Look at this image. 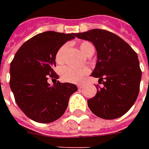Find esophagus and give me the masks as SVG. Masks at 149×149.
<instances>
[{"label":"esophagus","mask_w":149,"mask_h":149,"mask_svg":"<svg viewBox=\"0 0 149 149\" xmlns=\"http://www.w3.org/2000/svg\"><path fill=\"white\" fill-rule=\"evenodd\" d=\"M77 86H78V88H79V89H81V88L83 87L84 85H83V84H78Z\"/></svg>","instance_id":"1"}]
</instances>
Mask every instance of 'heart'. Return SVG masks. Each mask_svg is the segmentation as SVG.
I'll use <instances>...</instances> for the list:
<instances>
[{
  "label": "heart",
  "mask_w": 149,
  "mask_h": 149,
  "mask_svg": "<svg viewBox=\"0 0 149 149\" xmlns=\"http://www.w3.org/2000/svg\"><path fill=\"white\" fill-rule=\"evenodd\" d=\"M79 48L84 54H88L89 51L95 50L94 46L88 41H84L79 45ZM67 49V45H64L58 49L56 55H55V60L57 63H61L64 60V56ZM89 70L86 67L84 68H73V67H65L61 71V76L62 79L70 83H79L80 82L84 77L89 74Z\"/></svg>",
  "instance_id": "heart-1"
}]
</instances>
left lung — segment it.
Here are the masks:
<instances>
[{
    "instance_id": "obj_1",
    "label": "left lung",
    "mask_w": 149,
    "mask_h": 149,
    "mask_svg": "<svg viewBox=\"0 0 149 149\" xmlns=\"http://www.w3.org/2000/svg\"><path fill=\"white\" fill-rule=\"evenodd\" d=\"M76 37L95 45L97 62L91 76L99 78V82L105 79L104 87L97 86L95 96L87 101L90 110L104 119L123 116L139 92L142 72L138 54L123 39L105 30L76 33Z\"/></svg>"
}]
</instances>
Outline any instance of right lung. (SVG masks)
<instances>
[{"label": "right lung", "instance_id": "obj_1", "mask_svg": "<svg viewBox=\"0 0 149 149\" xmlns=\"http://www.w3.org/2000/svg\"><path fill=\"white\" fill-rule=\"evenodd\" d=\"M75 37V33H40L20 46L10 63V87L15 102L36 122L51 123L61 117L70 97L78 90L74 84L47 82L49 75L58 79L53 70L58 49Z\"/></svg>", "mask_w": 149, "mask_h": 149}]
</instances>
